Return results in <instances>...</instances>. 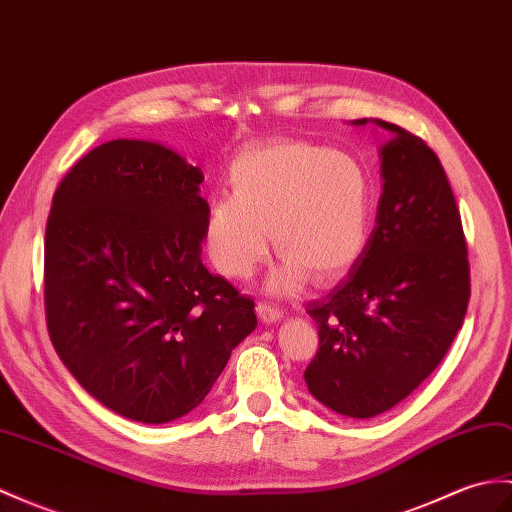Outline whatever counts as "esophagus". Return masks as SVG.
<instances>
[{"label": "esophagus", "instance_id": "1", "mask_svg": "<svg viewBox=\"0 0 512 512\" xmlns=\"http://www.w3.org/2000/svg\"><path fill=\"white\" fill-rule=\"evenodd\" d=\"M257 316H259L261 323L270 325V323H277V320L283 316V312L279 310V307L261 301V303H257Z\"/></svg>", "mask_w": 512, "mask_h": 512}]
</instances>
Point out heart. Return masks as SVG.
Segmentation results:
<instances>
[{"instance_id":"obj_1","label":"heart","mask_w":512,"mask_h":512,"mask_svg":"<svg viewBox=\"0 0 512 512\" xmlns=\"http://www.w3.org/2000/svg\"><path fill=\"white\" fill-rule=\"evenodd\" d=\"M227 181L229 196L213 200L207 220V248L222 275H251L268 255V227L281 255L272 292H290L310 277L334 283L364 257L375 187L353 154L305 139L259 141L235 154Z\"/></svg>"}]
</instances>
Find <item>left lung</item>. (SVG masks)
<instances>
[{"label":"left lung","mask_w":512,"mask_h":512,"mask_svg":"<svg viewBox=\"0 0 512 512\" xmlns=\"http://www.w3.org/2000/svg\"><path fill=\"white\" fill-rule=\"evenodd\" d=\"M371 122L390 135L371 242L347 279L307 305L318 351L305 384L351 419L377 417L430 377L471 296L467 242L441 161L406 128Z\"/></svg>","instance_id":"obj_1"}]
</instances>
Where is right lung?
Returning <instances> with one entry per match:
<instances>
[{
  "label": "right lung",
  "mask_w": 512,
  "mask_h": 512,
  "mask_svg": "<svg viewBox=\"0 0 512 512\" xmlns=\"http://www.w3.org/2000/svg\"><path fill=\"white\" fill-rule=\"evenodd\" d=\"M202 170L161 144L115 139L58 185L45 227V318L91 397L168 423L209 395L257 327L255 301L202 266Z\"/></svg>",
  "instance_id": "add662e5"
}]
</instances>
